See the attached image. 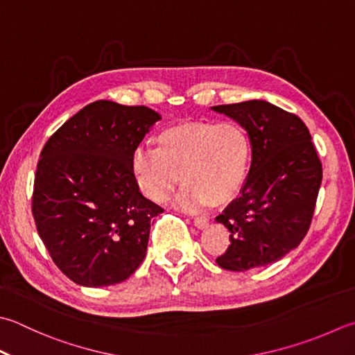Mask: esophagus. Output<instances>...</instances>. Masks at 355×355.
Here are the masks:
<instances>
[{"label": "esophagus", "instance_id": "34e87169", "mask_svg": "<svg viewBox=\"0 0 355 355\" xmlns=\"http://www.w3.org/2000/svg\"><path fill=\"white\" fill-rule=\"evenodd\" d=\"M193 225H196V227H198V229H206L207 226H209V220H207L206 217H196L193 218Z\"/></svg>", "mask_w": 355, "mask_h": 355}]
</instances>
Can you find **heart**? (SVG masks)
<instances>
[{
    "mask_svg": "<svg viewBox=\"0 0 355 355\" xmlns=\"http://www.w3.org/2000/svg\"><path fill=\"white\" fill-rule=\"evenodd\" d=\"M251 137L239 123L191 121L162 129L155 149L137 148L130 172L137 186L155 203H164L180 183L175 198L182 209L227 203L239 192L251 162Z\"/></svg>",
    "mask_w": 355,
    "mask_h": 355,
    "instance_id": "heart-1",
    "label": "heart"
}]
</instances>
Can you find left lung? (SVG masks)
<instances>
[{
	"label": "left lung",
	"mask_w": 355,
	"mask_h": 355,
	"mask_svg": "<svg viewBox=\"0 0 355 355\" xmlns=\"http://www.w3.org/2000/svg\"><path fill=\"white\" fill-rule=\"evenodd\" d=\"M251 137V169L217 218L231 232L217 265L245 272L282 260L306 235L322 184V163L304 123L263 100L211 107Z\"/></svg>",
	"instance_id": "left-lung-1"
}]
</instances>
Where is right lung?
Wrapping results in <instances>:
<instances>
[{"mask_svg":"<svg viewBox=\"0 0 355 355\" xmlns=\"http://www.w3.org/2000/svg\"><path fill=\"white\" fill-rule=\"evenodd\" d=\"M162 115L100 100L49 138L33 183L32 212L55 265L76 284L121 283L141 265L152 218L163 209L141 196L130 158Z\"/></svg>","mask_w":355,"mask_h":355,"instance_id":"add662e5","label":"right lung"}]
</instances>
